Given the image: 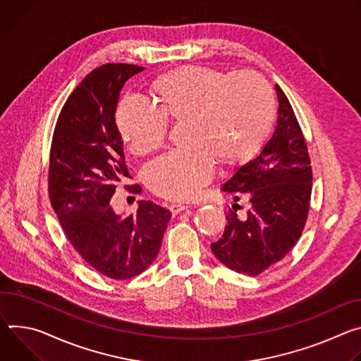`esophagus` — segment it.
I'll return each mask as SVG.
<instances>
[{
    "label": "esophagus",
    "mask_w": 361,
    "mask_h": 361,
    "mask_svg": "<svg viewBox=\"0 0 361 361\" xmlns=\"http://www.w3.org/2000/svg\"><path fill=\"white\" fill-rule=\"evenodd\" d=\"M189 207L188 205H180V204H172L171 207H169V211L172 212V215L175 216V215H178V214H180V212H183L185 209H188Z\"/></svg>",
    "instance_id": "34e87169"
}]
</instances>
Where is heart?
<instances>
[{"instance_id":"1","label":"heart","mask_w":361,"mask_h":361,"mask_svg":"<svg viewBox=\"0 0 361 361\" xmlns=\"http://www.w3.org/2000/svg\"><path fill=\"white\" fill-rule=\"evenodd\" d=\"M154 103L128 96L116 107L120 137L135 156L162 146L169 122L182 125V149L165 153L143 169L147 188L169 201H189L211 179L214 162L233 168L261 146L274 118L275 99L255 73L231 74L183 66L150 83Z\"/></svg>"}]
</instances>
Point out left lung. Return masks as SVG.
Wrapping results in <instances>:
<instances>
[{"label": "left lung", "mask_w": 361, "mask_h": 361, "mask_svg": "<svg viewBox=\"0 0 361 361\" xmlns=\"http://www.w3.org/2000/svg\"><path fill=\"white\" fill-rule=\"evenodd\" d=\"M275 90L279 107L272 137L222 186L235 202L247 199L248 209L238 215L243 207L228 208L224 235L211 244L224 265L247 275H259L294 248L310 211L312 171L307 143L286 93L278 85Z\"/></svg>", "instance_id": "obj_1"}]
</instances>
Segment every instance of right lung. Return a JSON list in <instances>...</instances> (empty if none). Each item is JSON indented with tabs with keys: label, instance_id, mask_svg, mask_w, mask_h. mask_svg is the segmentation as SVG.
<instances>
[{
	"label": "right lung",
	"instance_id": "right-lung-1",
	"mask_svg": "<svg viewBox=\"0 0 361 361\" xmlns=\"http://www.w3.org/2000/svg\"><path fill=\"white\" fill-rule=\"evenodd\" d=\"M142 70L109 63L89 73L64 103L50 149L49 197L59 222L78 255L111 279L136 276L154 261L171 219L150 201L129 216L110 205L117 183L130 178L116 106L126 80Z\"/></svg>",
	"mask_w": 361,
	"mask_h": 361
}]
</instances>
